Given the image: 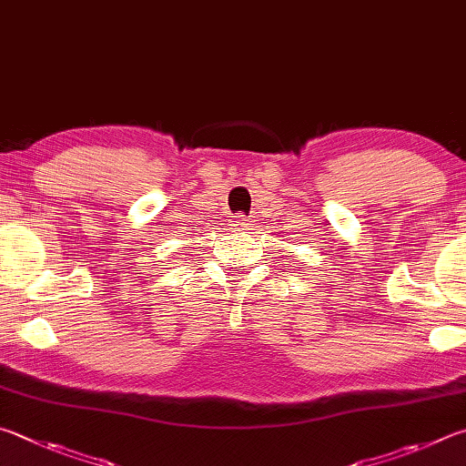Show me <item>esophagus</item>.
I'll return each instance as SVG.
<instances>
[{
  "label": "esophagus",
  "mask_w": 466,
  "mask_h": 466,
  "mask_svg": "<svg viewBox=\"0 0 466 466\" xmlns=\"http://www.w3.org/2000/svg\"><path fill=\"white\" fill-rule=\"evenodd\" d=\"M230 226H232L234 232H244L248 228V219H247V216H244V214H238V216L232 218Z\"/></svg>",
  "instance_id": "1"
}]
</instances>
